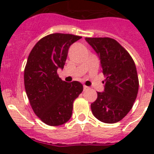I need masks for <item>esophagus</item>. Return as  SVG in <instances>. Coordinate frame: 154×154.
<instances>
[{
	"label": "esophagus",
	"instance_id": "obj_1",
	"mask_svg": "<svg viewBox=\"0 0 154 154\" xmlns=\"http://www.w3.org/2000/svg\"><path fill=\"white\" fill-rule=\"evenodd\" d=\"M88 89H89V87L86 86V85H84V90H87Z\"/></svg>",
	"mask_w": 154,
	"mask_h": 154
}]
</instances>
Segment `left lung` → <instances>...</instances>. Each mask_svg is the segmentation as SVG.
I'll return each mask as SVG.
<instances>
[{"label": "left lung", "instance_id": "obj_1", "mask_svg": "<svg viewBox=\"0 0 154 154\" xmlns=\"http://www.w3.org/2000/svg\"><path fill=\"white\" fill-rule=\"evenodd\" d=\"M85 41L97 53L106 77L104 92H97V98L91 104L92 112L105 123L118 122L130 111L137 98L139 82L136 65L116 40L85 37Z\"/></svg>", "mask_w": 154, "mask_h": 154}]
</instances>
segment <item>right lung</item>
I'll return each instance as SVG.
<instances>
[{"label":"right lung","instance_id":"obj_1","mask_svg":"<svg viewBox=\"0 0 154 154\" xmlns=\"http://www.w3.org/2000/svg\"><path fill=\"white\" fill-rule=\"evenodd\" d=\"M82 37L53 33L43 37L30 52L24 72L26 94L33 112L48 125L57 126L70 119L72 103L83 91L80 82H65L63 69L70 45Z\"/></svg>","mask_w":154,"mask_h":154}]
</instances>
